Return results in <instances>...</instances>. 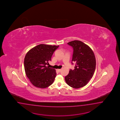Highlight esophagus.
<instances>
[{
  "label": "esophagus",
  "instance_id": "1",
  "mask_svg": "<svg viewBox=\"0 0 120 120\" xmlns=\"http://www.w3.org/2000/svg\"><path fill=\"white\" fill-rule=\"evenodd\" d=\"M57 71H58L59 72H60L61 71V69H57Z\"/></svg>",
  "mask_w": 120,
  "mask_h": 120
}]
</instances>
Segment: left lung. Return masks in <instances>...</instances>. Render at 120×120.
<instances>
[{"label": "left lung", "mask_w": 120, "mask_h": 120, "mask_svg": "<svg viewBox=\"0 0 120 120\" xmlns=\"http://www.w3.org/2000/svg\"><path fill=\"white\" fill-rule=\"evenodd\" d=\"M73 48L71 64L75 62L74 70L70 69L65 78L68 86L75 89L83 87L87 84L94 75L96 67V59L92 49L79 40L67 43Z\"/></svg>", "instance_id": "8db88e82"}]
</instances>
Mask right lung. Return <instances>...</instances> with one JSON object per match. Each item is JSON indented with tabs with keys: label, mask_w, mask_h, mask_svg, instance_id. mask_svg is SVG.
I'll return each mask as SVG.
<instances>
[{
	"label": "right lung",
	"mask_w": 120,
	"mask_h": 120,
	"mask_svg": "<svg viewBox=\"0 0 120 120\" xmlns=\"http://www.w3.org/2000/svg\"><path fill=\"white\" fill-rule=\"evenodd\" d=\"M59 45L40 44L28 51L24 59V68L27 78L36 87L45 88L53 83L56 73L47 65Z\"/></svg>",
	"instance_id": "right-lung-1"
}]
</instances>
